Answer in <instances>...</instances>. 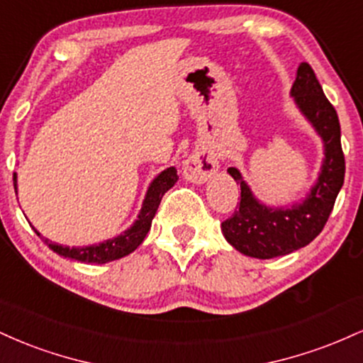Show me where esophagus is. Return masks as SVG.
Wrapping results in <instances>:
<instances>
[{"instance_id": "obj_1", "label": "esophagus", "mask_w": 363, "mask_h": 363, "mask_svg": "<svg viewBox=\"0 0 363 363\" xmlns=\"http://www.w3.org/2000/svg\"><path fill=\"white\" fill-rule=\"evenodd\" d=\"M218 170V158L210 152H194L184 162V176L193 182H205Z\"/></svg>"}]
</instances>
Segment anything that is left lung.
<instances>
[{"label": "left lung", "instance_id": "left-lung-1", "mask_svg": "<svg viewBox=\"0 0 363 363\" xmlns=\"http://www.w3.org/2000/svg\"><path fill=\"white\" fill-rule=\"evenodd\" d=\"M291 95L323 138L326 155L318 184L312 187L306 201L286 210L266 208L254 198L239 170L228 167V174L240 184V203H237L234 215L222 223L223 235L237 251L257 259L285 256L311 244L326 225L345 181L338 114L324 95L309 62L298 66Z\"/></svg>", "mask_w": 363, "mask_h": 363}]
</instances>
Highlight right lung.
<instances>
[{"label":"right lung","mask_w":363,"mask_h":363,"mask_svg":"<svg viewBox=\"0 0 363 363\" xmlns=\"http://www.w3.org/2000/svg\"><path fill=\"white\" fill-rule=\"evenodd\" d=\"M177 179V170L174 167L164 170V172L152 182V186L148 187L147 198H145L143 206H141L138 220H136V222L133 223V227L128 228L124 234L114 237V239H109L106 240V242L97 245H89V247H65V245L49 242L44 237H40V239H43L54 252L60 254V256L82 262H97V264H104V262H109L119 259V257L128 256L129 252L135 251V249L145 240L150 227H152V220L157 213V208L160 205L162 198H164V194L167 193L170 187L176 184ZM13 186L16 187V174H13ZM37 235H40L39 232H37Z\"/></svg>","instance_id":"add662e5"}]
</instances>
